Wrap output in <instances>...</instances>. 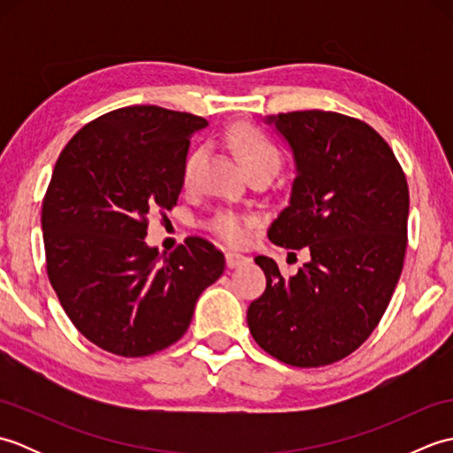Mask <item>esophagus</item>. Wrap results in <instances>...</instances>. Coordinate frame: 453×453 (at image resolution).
I'll return each instance as SVG.
<instances>
[{
    "instance_id": "1",
    "label": "esophagus",
    "mask_w": 453,
    "mask_h": 453,
    "mask_svg": "<svg viewBox=\"0 0 453 453\" xmlns=\"http://www.w3.org/2000/svg\"><path fill=\"white\" fill-rule=\"evenodd\" d=\"M251 263V257H245L242 253H234V251H227L226 253V265L227 268H239V266H245Z\"/></svg>"
}]
</instances>
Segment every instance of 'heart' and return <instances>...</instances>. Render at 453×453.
I'll return each instance as SVG.
<instances>
[{"mask_svg":"<svg viewBox=\"0 0 453 453\" xmlns=\"http://www.w3.org/2000/svg\"><path fill=\"white\" fill-rule=\"evenodd\" d=\"M226 142L227 146L235 151L237 159L242 161V165L247 169V173L253 169L276 171L278 165H280V151L274 146V142L268 138L265 132L255 128L253 124L237 122L234 127H229L226 130ZM202 156H204L202 148H195L188 151V156L182 161L180 177L185 187H190L192 182H195ZM255 221V216L243 214V211L218 210L216 214L210 218L208 229L227 243L242 245L247 242L249 235H251Z\"/></svg>","mask_w":453,"mask_h":453,"instance_id":"b5f03b06","label":"heart"}]
</instances>
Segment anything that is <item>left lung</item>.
<instances>
[{
    "instance_id": "1",
    "label": "left lung",
    "mask_w": 453,
    "mask_h": 453,
    "mask_svg": "<svg viewBox=\"0 0 453 453\" xmlns=\"http://www.w3.org/2000/svg\"><path fill=\"white\" fill-rule=\"evenodd\" d=\"M296 163L290 204L268 239L310 249L311 261L284 278L268 257L255 263L266 290L247 310L253 339L297 368L342 360L386 313L407 251L409 187L388 142L339 112L268 117Z\"/></svg>"
}]
</instances>
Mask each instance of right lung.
Listing matches in <instances>:
<instances>
[{
    "label": "right lung",
    "mask_w": 453,
    "mask_h": 453,
    "mask_svg": "<svg viewBox=\"0 0 453 453\" xmlns=\"http://www.w3.org/2000/svg\"><path fill=\"white\" fill-rule=\"evenodd\" d=\"M202 117L156 104L111 111L56 161L42 200L46 273L65 315L99 349L138 358L187 333L198 296L224 274V253L187 237L150 247L148 216L177 204Z\"/></svg>",
    "instance_id": "obj_1"
}]
</instances>
